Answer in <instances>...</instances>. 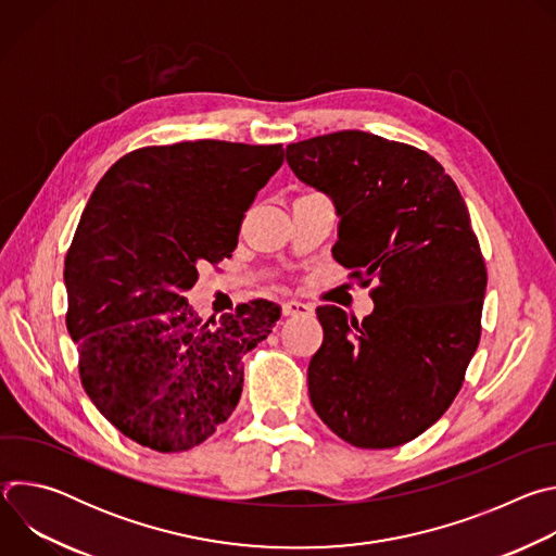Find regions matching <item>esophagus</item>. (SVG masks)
<instances>
[{"instance_id": "obj_1", "label": "esophagus", "mask_w": 556, "mask_h": 556, "mask_svg": "<svg viewBox=\"0 0 556 556\" xmlns=\"http://www.w3.org/2000/svg\"><path fill=\"white\" fill-rule=\"evenodd\" d=\"M283 314L286 316H294V314H312V305L309 303H303V301H296V299H290L283 303Z\"/></svg>"}]
</instances>
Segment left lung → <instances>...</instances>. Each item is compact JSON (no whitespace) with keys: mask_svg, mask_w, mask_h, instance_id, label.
I'll return each instance as SVG.
<instances>
[{"mask_svg":"<svg viewBox=\"0 0 556 556\" xmlns=\"http://www.w3.org/2000/svg\"><path fill=\"white\" fill-rule=\"evenodd\" d=\"M286 161L334 202V260L376 283L363 321L316 307L324 343L307 367L312 407L354 446H401L451 407L480 343L486 266L468 208L435 157L376 134L292 142Z\"/></svg>","mask_w":556,"mask_h":556,"instance_id":"obj_1","label":"left lung"}]
</instances>
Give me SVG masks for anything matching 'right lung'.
Masks as SVG:
<instances>
[{
    "instance_id": "obj_1",
    "label": "right lung",
    "mask_w": 556,
    "mask_h": 556,
    "mask_svg": "<svg viewBox=\"0 0 556 556\" xmlns=\"http://www.w3.org/2000/svg\"><path fill=\"white\" fill-rule=\"evenodd\" d=\"M281 163V144L195 140L136 149L97 185L65 255V326L86 393L129 440L189 451L240 403L242 356L281 307L255 299L215 324L182 294L230 257Z\"/></svg>"
}]
</instances>
